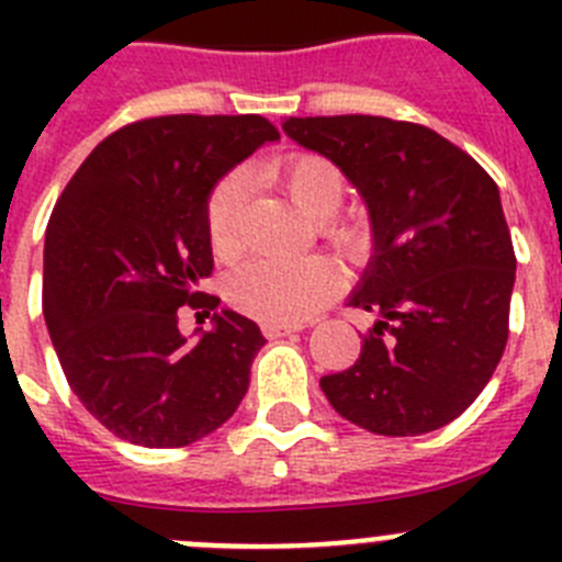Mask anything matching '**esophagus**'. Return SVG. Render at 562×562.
Returning a JSON list of instances; mask_svg holds the SVG:
<instances>
[{
  "label": "esophagus",
  "instance_id": "34e87169",
  "mask_svg": "<svg viewBox=\"0 0 562 562\" xmlns=\"http://www.w3.org/2000/svg\"><path fill=\"white\" fill-rule=\"evenodd\" d=\"M301 329H306V324H261L265 337H284V335H292V331H301Z\"/></svg>",
  "mask_w": 562,
  "mask_h": 562
}]
</instances>
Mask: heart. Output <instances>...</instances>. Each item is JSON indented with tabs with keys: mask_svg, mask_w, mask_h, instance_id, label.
Wrapping results in <instances>:
<instances>
[{
	"mask_svg": "<svg viewBox=\"0 0 562 562\" xmlns=\"http://www.w3.org/2000/svg\"><path fill=\"white\" fill-rule=\"evenodd\" d=\"M270 177L315 216L317 233L340 256L362 261L374 250L371 222L340 211L349 193V177L331 157L317 151L286 154L270 166ZM245 191V173L231 171L207 196L205 227L216 256H231L241 241ZM337 290L340 272L324 256L256 258L231 278L233 304L265 324H301L331 301Z\"/></svg>",
	"mask_w": 562,
	"mask_h": 562,
	"instance_id": "1",
	"label": "heart"
}]
</instances>
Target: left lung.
<instances>
[{
  "instance_id": "obj_1",
  "label": "left lung",
  "mask_w": 562,
  "mask_h": 562,
  "mask_svg": "<svg viewBox=\"0 0 562 562\" xmlns=\"http://www.w3.org/2000/svg\"><path fill=\"white\" fill-rule=\"evenodd\" d=\"M369 205L376 256L349 306L380 321L351 369L321 376L331 408L380 436L445 428L484 391L509 337L513 236L498 186L434 128L374 114L290 117Z\"/></svg>"
}]
</instances>
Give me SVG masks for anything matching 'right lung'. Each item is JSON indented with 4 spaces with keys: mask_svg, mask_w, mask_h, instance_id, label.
Listing matches in <instances>:
<instances>
[{
    "mask_svg": "<svg viewBox=\"0 0 562 562\" xmlns=\"http://www.w3.org/2000/svg\"><path fill=\"white\" fill-rule=\"evenodd\" d=\"M281 134L261 114H162L112 132L58 196L44 238V321L69 389L114 436L186 448L245 400L265 337L225 310L188 342L180 306L211 315L205 205L236 162Z\"/></svg>",
    "mask_w": 562,
    "mask_h": 562,
    "instance_id": "obj_1",
    "label": "right lung"
}]
</instances>
